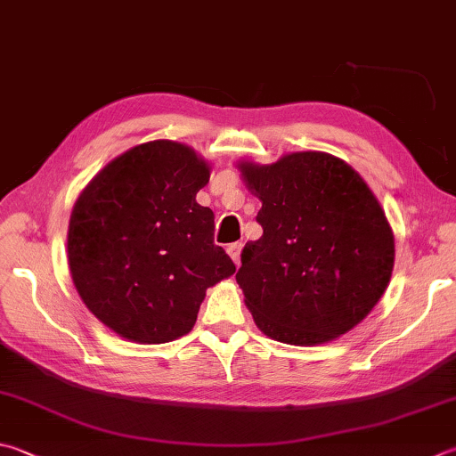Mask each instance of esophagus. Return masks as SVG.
<instances>
[{"label":"esophagus","mask_w":456,"mask_h":456,"mask_svg":"<svg viewBox=\"0 0 456 456\" xmlns=\"http://www.w3.org/2000/svg\"><path fill=\"white\" fill-rule=\"evenodd\" d=\"M226 252H228V256L232 257V262H234L236 265H240V254H242V244H240V242L230 244V246L226 248Z\"/></svg>","instance_id":"esophagus-1"}]
</instances>
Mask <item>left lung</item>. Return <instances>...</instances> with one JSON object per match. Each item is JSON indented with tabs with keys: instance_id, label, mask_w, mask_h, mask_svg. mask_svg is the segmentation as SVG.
<instances>
[{
	"instance_id": "obj_1",
	"label": "left lung",
	"mask_w": 456,
	"mask_h": 456,
	"mask_svg": "<svg viewBox=\"0 0 456 456\" xmlns=\"http://www.w3.org/2000/svg\"><path fill=\"white\" fill-rule=\"evenodd\" d=\"M262 202L260 240L236 273L244 304L268 338L320 346L363 322L389 286L395 236L371 188L346 160L288 152L272 165L240 160Z\"/></svg>"
}]
</instances>
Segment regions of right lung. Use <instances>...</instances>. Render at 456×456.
I'll return each instance as SVG.
<instances>
[{"instance_id":"right-lung-1","label":"right lung","mask_w":456,"mask_h":456,"mask_svg":"<svg viewBox=\"0 0 456 456\" xmlns=\"http://www.w3.org/2000/svg\"><path fill=\"white\" fill-rule=\"evenodd\" d=\"M210 170L188 144L151 141L102 167L77 199L69 270L83 304L118 338H183L206 289L236 272L214 244V212L196 202Z\"/></svg>"}]
</instances>
